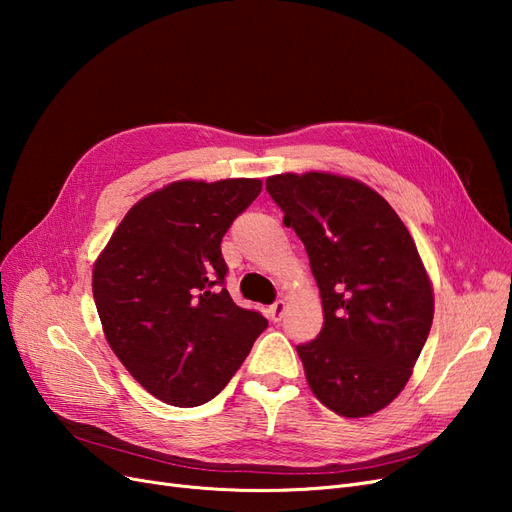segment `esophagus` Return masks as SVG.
Wrapping results in <instances>:
<instances>
[{
  "label": "esophagus",
  "instance_id": "1",
  "mask_svg": "<svg viewBox=\"0 0 512 512\" xmlns=\"http://www.w3.org/2000/svg\"><path fill=\"white\" fill-rule=\"evenodd\" d=\"M284 314H286V301H284V299L275 301V303L267 309V318H269L271 322H280V320L284 318Z\"/></svg>",
  "mask_w": 512,
  "mask_h": 512
}]
</instances>
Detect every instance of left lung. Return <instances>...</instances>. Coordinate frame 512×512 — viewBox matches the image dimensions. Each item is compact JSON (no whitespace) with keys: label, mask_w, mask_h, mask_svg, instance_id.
I'll list each match as a JSON object with an SVG mask.
<instances>
[{"label":"left lung","mask_w":512,"mask_h":512,"mask_svg":"<svg viewBox=\"0 0 512 512\" xmlns=\"http://www.w3.org/2000/svg\"><path fill=\"white\" fill-rule=\"evenodd\" d=\"M284 224L303 241L324 324L297 346L309 389L361 418L404 391L433 322V286L395 209L367 183L322 170L267 179Z\"/></svg>","instance_id":"1"}]
</instances>
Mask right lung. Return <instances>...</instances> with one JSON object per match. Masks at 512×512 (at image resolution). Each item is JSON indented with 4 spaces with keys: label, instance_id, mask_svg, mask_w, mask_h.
Segmentation results:
<instances>
[{
    "label": "right lung",
    "instance_id": "obj_1",
    "mask_svg": "<svg viewBox=\"0 0 512 512\" xmlns=\"http://www.w3.org/2000/svg\"><path fill=\"white\" fill-rule=\"evenodd\" d=\"M260 190V179L245 177L168 183L138 200L94 262L106 342L164 404L213 399L267 329V318L220 288L224 232Z\"/></svg>",
    "mask_w": 512,
    "mask_h": 512
}]
</instances>
